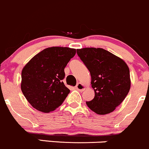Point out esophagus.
Returning a JSON list of instances; mask_svg holds the SVG:
<instances>
[{"label": "esophagus", "instance_id": "34e87169", "mask_svg": "<svg viewBox=\"0 0 149 149\" xmlns=\"http://www.w3.org/2000/svg\"><path fill=\"white\" fill-rule=\"evenodd\" d=\"M75 88H76L77 90L80 91V92H83V91L85 89V87H84V84H82L80 82H78L77 84L76 85V87H75Z\"/></svg>", "mask_w": 149, "mask_h": 149}]
</instances>
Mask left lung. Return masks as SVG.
<instances>
[{
	"label": "left lung",
	"mask_w": 149,
	"mask_h": 149,
	"mask_svg": "<svg viewBox=\"0 0 149 149\" xmlns=\"http://www.w3.org/2000/svg\"><path fill=\"white\" fill-rule=\"evenodd\" d=\"M77 53L90 72L94 97L86 104L98 114L112 112L126 98L131 87L126 62L102 48L85 47Z\"/></svg>",
	"instance_id": "1"
}]
</instances>
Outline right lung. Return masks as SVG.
<instances>
[{
  "label": "right lung",
  "mask_w": 149,
  "mask_h": 149,
  "mask_svg": "<svg viewBox=\"0 0 149 149\" xmlns=\"http://www.w3.org/2000/svg\"><path fill=\"white\" fill-rule=\"evenodd\" d=\"M75 54L76 49L70 47H48L24 67L21 90L32 107L47 113L63 103L70 92L62 81L65 68Z\"/></svg>",
  "instance_id": "add662e5"
}]
</instances>
